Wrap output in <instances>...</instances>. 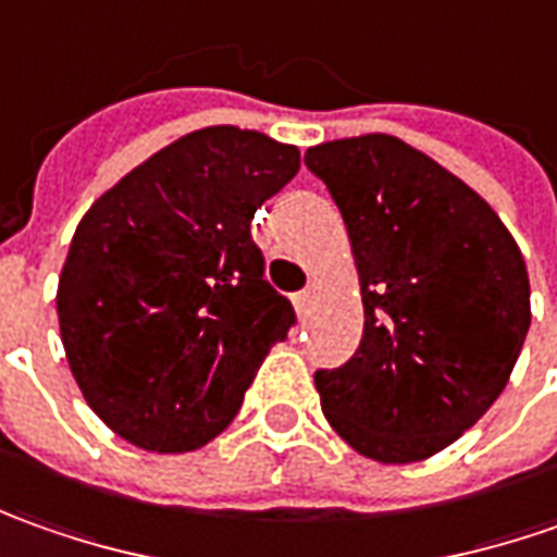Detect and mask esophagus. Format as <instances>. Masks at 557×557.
<instances>
[{"instance_id":"esophagus-1","label":"esophagus","mask_w":557,"mask_h":557,"mask_svg":"<svg viewBox=\"0 0 557 557\" xmlns=\"http://www.w3.org/2000/svg\"><path fill=\"white\" fill-rule=\"evenodd\" d=\"M314 298H317V286H305L301 293H296V296H293V301H296L298 314L301 317L308 314V308L314 305Z\"/></svg>"}]
</instances>
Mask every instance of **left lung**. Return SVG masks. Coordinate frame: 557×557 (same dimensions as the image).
<instances>
[{
    "label": "left lung",
    "instance_id": "1",
    "mask_svg": "<svg viewBox=\"0 0 557 557\" xmlns=\"http://www.w3.org/2000/svg\"><path fill=\"white\" fill-rule=\"evenodd\" d=\"M355 246L363 338L317 370L320 407L357 453L419 462L493 407L530 330L518 243L469 184L394 135L311 147Z\"/></svg>",
    "mask_w": 557,
    "mask_h": 557
}]
</instances>
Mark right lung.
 I'll use <instances>...</instances> for the list:
<instances>
[{
  "label": "right lung",
  "instance_id": "add662e5",
  "mask_svg": "<svg viewBox=\"0 0 557 557\" xmlns=\"http://www.w3.org/2000/svg\"><path fill=\"white\" fill-rule=\"evenodd\" d=\"M296 172L293 145L209 125L132 169L79 221L58 283L61 338L88 407L128 444H209L296 326L249 231Z\"/></svg>",
  "mask_w": 557,
  "mask_h": 557
}]
</instances>
